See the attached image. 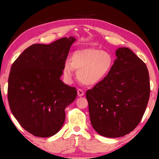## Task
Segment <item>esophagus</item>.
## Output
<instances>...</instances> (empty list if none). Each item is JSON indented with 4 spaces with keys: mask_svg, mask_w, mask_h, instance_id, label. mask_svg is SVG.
Listing matches in <instances>:
<instances>
[{
    "mask_svg": "<svg viewBox=\"0 0 159 159\" xmlns=\"http://www.w3.org/2000/svg\"><path fill=\"white\" fill-rule=\"evenodd\" d=\"M84 94V93L83 90H81V89H78V90H77V95H78V96H80V97L83 96Z\"/></svg>",
    "mask_w": 159,
    "mask_h": 159,
    "instance_id": "34e87169",
    "label": "esophagus"
}]
</instances>
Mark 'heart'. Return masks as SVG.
Here are the masks:
<instances>
[{
    "mask_svg": "<svg viewBox=\"0 0 159 159\" xmlns=\"http://www.w3.org/2000/svg\"><path fill=\"white\" fill-rule=\"evenodd\" d=\"M113 58L109 53L96 48L76 51L70 62L66 61L64 74L67 79L72 77L73 69L77 71V78L83 84L93 86L105 79L113 66Z\"/></svg>",
    "mask_w": 159,
    "mask_h": 159,
    "instance_id": "heart-1",
    "label": "heart"
}]
</instances>
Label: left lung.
<instances>
[{
	"mask_svg": "<svg viewBox=\"0 0 159 159\" xmlns=\"http://www.w3.org/2000/svg\"><path fill=\"white\" fill-rule=\"evenodd\" d=\"M110 72L86 92L90 122L98 133L119 138L141 121L150 96L146 65L128 48L116 51Z\"/></svg>",
	"mask_w": 159,
	"mask_h": 159,
	"instance_id": "obj_1",
	"label": "left lung"
}]
</instances>
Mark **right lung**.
I'll list each match as a JSON object with an SVG mask.
<instances>
[{"label":"right lung","mask_w":159,"mask_h":159,"mask_svg":"<svg viewBox=\"0 0 159 159\" xmlns=\"http://www.w3.org/2000/svg\"><path fill=\"white\" fill-rule=\"evenodd\" d=\"M76 39L63 38L49 45L33 44L12 64L8 100L13 115L26 131L48 138L61 129L65 108L75 101V88L61 80Z\"/></svg>","instance_id":"1"}]
</instances>
